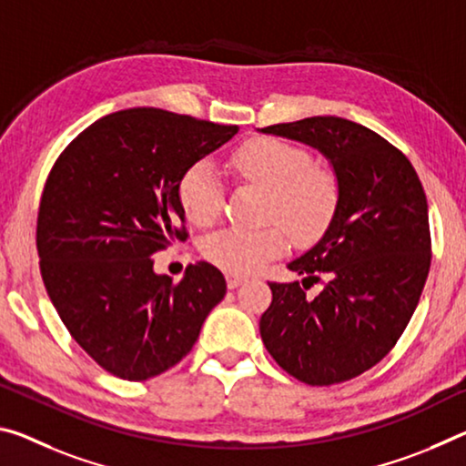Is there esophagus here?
I'll list each match as a JSON object with an SVG mask.
<instances>
[{
  "instance_id": "1",
  "label": "esophagus",
  "mask_w": 466,
  "mask_h": 466,
  "mask_svg": "<svg viewBox=\"0 0 466 466\" xmlns=\"http://www.w3.org/2000/svg\"><path fill=\"white\" fill-rule=\"evenodd\" d=\"M226 279H228V288H238L240 284L248 282V278L240 276V273H228Z\"/></svg>"
}]
</instances>
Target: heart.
<instances>
[{
	"label": "heart",
	"instance_id": "b5f03b06",
	"mask_svg": "<svg viewBox=\"0 0 466 466\" xmlns=\"http://www.w3.org/2000/svg\"><path fill=\"white\" fill-rule=\"evenodd\" d=\"M232 166L242 178L268 190V219H278L297 242H311L329 224L336 209V180L309 155L278 138L247 140ZM182 211L190 224L209 226L221 207V184L209 161L190 166L178 184ZM286 232L279 226L226 228L211 234L203 255L218 268L248 273L282 253Z\"/></svg>",
	"mask_w": 466,
	"mask_h": 466
}]
</instances>
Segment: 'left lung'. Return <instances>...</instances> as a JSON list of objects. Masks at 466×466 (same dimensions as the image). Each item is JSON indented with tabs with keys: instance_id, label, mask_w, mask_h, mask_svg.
<instances>
[{
	"instance_id": "1",
	"label": "left lung",
	"mask_w": 466,
	"mask_h": 466,
	"mask_svg": "<svg viewBox=\"0 0 466 466\" xmlns=\"http://www.w3.org/2000/svg\"><path fill=\"white\" fill-rule=\"evenodd\" d=\"M319 151L336 176L326 232L288 269L300 282H271L261 315L265 349L309 386H331L378 365L419 305L431 265L430 213L410 161L357 122L315 116L259 128ZM327 278L313 299L306 288Z\"/></svg>"
}]
</instances>
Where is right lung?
I'll return each mask as SVG.
<instances>
[{
	"label": "right lung",
	"instance_id": "add662e5",
	"mask_svg": "<svg viewBox=\"0 0 466 466\" xmlns=\"http://www.w3.org/2000/svg\"><path fill=\"white\" fill-rule=\"evenodd\" d=\"M236 132L132 107L80 132L51 169L36 219L43 284L72 338L116 378L143 381L180 363L226 297L211 263L188 265L174 284L153 255L184 238V172Z\"/></svg>",
	"mask_w": 466,
	"mask_h": 466
}]
</instances>
